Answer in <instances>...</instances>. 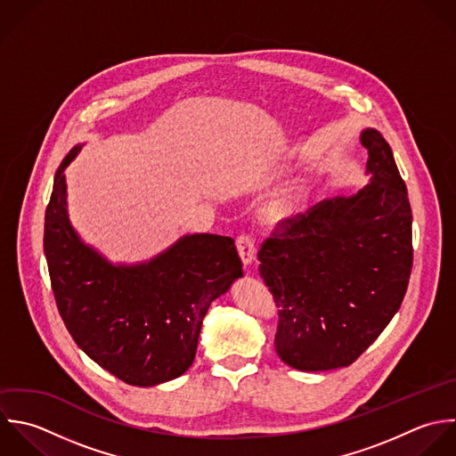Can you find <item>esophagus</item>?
<instances>
[{
  "mask_svg": "<svg viewBox=\"0 0 456 456\" xmlns=\"http://www.w3.org/2000/svg\"><path fill=\"white\" fill-rule=\"evenodd\" d=\"M236 247H238V254L243 261L245 266L252 265L256 259V241L250 234H240L236 238Z\"/></svg>",
  "mask_w": 456,
  "mask_h": 456,
  "instance_id": "obj_1",
  "label": "esophagus"
}]
</instances>
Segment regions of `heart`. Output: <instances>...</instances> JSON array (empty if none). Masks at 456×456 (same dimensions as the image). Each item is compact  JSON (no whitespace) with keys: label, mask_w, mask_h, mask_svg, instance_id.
<instances>
[{"label":"heart","mask_w":456,"mask_h":456,"mask_svg":"<svg viewBox=\"0 0 456 456\" xmlns=\"http://www.w3.org/2000/svg\"><path fill=\"white\" fill-rule=\"evenodd\" d=\"M302 204V193L300 191H289L286 195L277 197L270 206H268V216L272 220H288L295 216L300 209Z\"/></svg>","instance_id":"obj_1"}]
</instances>
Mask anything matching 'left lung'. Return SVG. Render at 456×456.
<instances>
[{
	"instance_id": "obj_1",
	"label": "left lung",
	"mask_w": 456,
	"mask_h": 456,
	"mask_svg": "<svg viewBox=\"0 0 456 456\" xmlns=\"http://www.w3.org/2000/svg\"><path fill=\"white\" fill-rule=\"evenodd\" d=\"M370 184L284 220L257 254L279 307L275 350L300 371L350 366L398 313L412 272V209L393 151L364 129Z\"/></svg>"
}]
</instances>
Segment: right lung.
Instances as JSON below:
<instances>
[{"label":"right lung","mask_w":456,"mask_h":456,"mask_svg":"<svg viewBox=\"0 0 456 456\" xmlns=\"http://www.w3.org/2000/svg\"><path fill=\"white\" fill-rule=\"evenodd\" d=\"M79 149L58 167L45 208L44 254L60 316L76 345L122 382L174 380L193 364L211 302L243 275L234 240L183 236L147 263L111 265L69 222L63 170Z\"/></svg>","instance_id":"obj_1"}]
</instances>
